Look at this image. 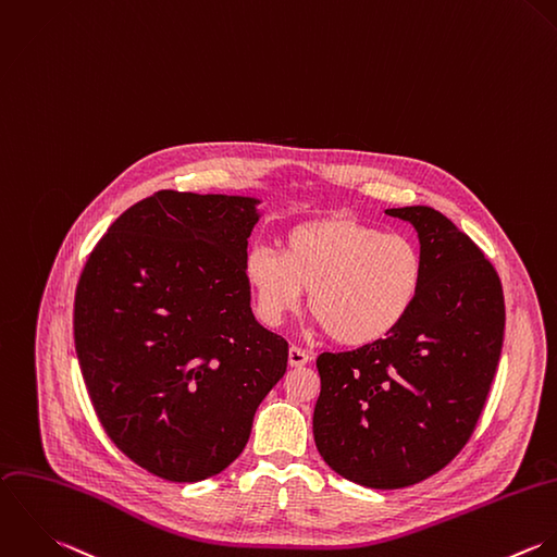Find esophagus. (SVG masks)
<instances>
[{"label": "esophagus", "mask_w": 557, "mask_h": 557, "mask_svg": "<svg viewBox=\"0 0 557 557\" xmlns=\"http://www.w3.org/2000/svg\"><path fill=\"white\" fill-rule=\"evenodd\" d=\"M287 361H289L292 368H302V366H307L311 361V355L307 350L298 348V346H292L289 355H287Z\"/></svg>", "instance_id": "obj_1"}]
</instances>
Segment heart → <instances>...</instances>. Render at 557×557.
<instances>
[{
    "mask_svg": "<svg viewBox=\"0 0 557 557\" xmlns=\"http://www.w3.org/2000/svg\"><path fill=\"white\" fill-rule=\"evenodd\" d=\"M244 278L265 326L309 311L342 346L361 348L388 337L414 309L425 281L419 244L404 233L348 215L298 222L281 235V250L255 246Z\"/></svg>",
    "mask_w": 557,
    "mask_h": 557,
    "instance_id": "heart-1",
    "label": "heart"
}]
</instances>
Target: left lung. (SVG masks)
I'll return each instance as SVG.
<instances>
[{
    "label": "left lung",
    "mask_w": 557,
    "mask_h": 557,
    "mask_svg": "<svg viewBox=\"0 0 557 557\" xmlns=\"http://www.w3.org/2000/svg\"><path fill=\"white\" fill-rule=\"evenodd\" d=\"M410 222L425 281L410 315L384 339L318 359L313 436L326 465L368 488L417 484L467 445L502 355V281L441 211L384 209Z\"/></svg>",
    "instance_id": "8db88e82"
}]
</instances>
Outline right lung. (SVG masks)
<instances>
[{
	"mask_svg": "<svg viewBox=\"0 0 557 557\" xmlns=\"http://www.w3.org/2000/svg\"><path fill=\"white\" fill-rule=\"evenodd\" d=\"M261 200L162 189L90 252L75 292V350L108 436L171 482L224 471L287 370L244 278Z\"/></svg>",
	"mask_w": 557,
	"mask_h": 557,
	"instance_id": "obj_1",
	"label": "right lung"
}]
</instances>
